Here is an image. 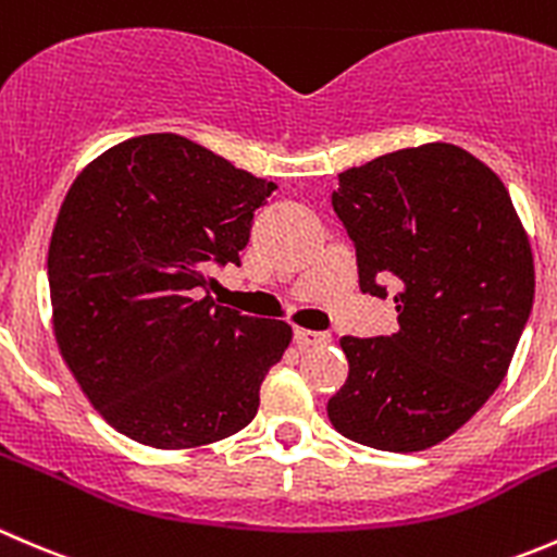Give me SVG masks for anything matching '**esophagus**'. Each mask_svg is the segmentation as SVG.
Returning <instances> with one entry per match:
<instances>
[{"label":"esophagus","instance_id":"1","mask_svg":"<svg viewBox=\"0 0 557 557\" xmlns=\"http://www.w3.org/2000/svg\"><path fill=\"white\" fill-rule=\"evenodd\" d=\"M295 344L300 346V349H317V346H327L330 344V335L319 333V330L297 327L295 330Z\"/></svg>","mask_w":557,"mask_h":557}]
</instances>
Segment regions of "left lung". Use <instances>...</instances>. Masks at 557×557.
Returning a JSON list of instances; mask_svg holds the SVG:
<instances>
[{"label":"left lung","instance_id":"left-lung-1","mask_svg":"<svg viewBox=\"0 0 557 557\" xmlns=\"http://www.w3.org/2000/svg\"><path fill=\"white\" fill-rule=\"evenodd\" d=\"M333 211L360 289L395 286L398 333L344 335L341 436L420 453L463 428L504 382L533 306V251L504 181L466 148L425 143L338 173Z\"/></svg>","mask_w":557,"mask_h":557}]
</instances>
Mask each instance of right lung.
Returning <instances> with one entry per match:
<instances>
[{
  "label": "right lung",
  "mask_w": 557,
  "mask_h": 557,
  "mask_svg": "<svg viewBox=\"0 0 557 557\" xmlns=\"http://www.w3.org/2000/svg\"><path fill=\"white\" fill-rule=\"evenodd\" d=\"M276 184L195 140L119 143L70 186L48 246L53 335L102 420L132 442L191 449L244 431L292 327L202 289L240 265Z\"/></svg>",
  "instance_id": "add662e5"
}]
</instances>
